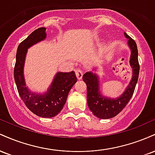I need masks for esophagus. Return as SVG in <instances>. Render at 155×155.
<instances>
[{"mask_svg": "<svg viewBox=\"0 0 155 155\" xmlns=\"http://www.w3.org/2000/svg\"><path fill=\"white\" fill-rule=\"evenodd\" d=\"M75 73H76V77H77V79L80 80L82 79V76H83V72L81 71V70H79V69H76L75 71Z\"/></svg>", "mask_w": 155, "mask_h": 155, "instance_id": "1", "label": "esophagus"}]
</instances>
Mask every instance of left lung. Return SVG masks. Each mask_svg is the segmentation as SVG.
Here are the masks:
<instances>
[{"label": "left lung", "mask_w": 155, "mask_h": 155, "mask_svg": "<svg viewBox=\"0 0 155 155\" xmlns=\"http://www.w3.org/2000/svg\"><path fill=\"white\" fill-rule=\"evenodd\" d=\"M124 36L127 39V44L130 49V65L132 68V78L123 93L116 98H111L102 95L100 90L99 76L92 71L86 72L83 75V80L87 89V104L90 111L95 117L106 120L117 116L132 97L139 74V63L138 60V49L134 40L126 33Z\"/></svg>", "instance_id": "left-lung-1"}]
</instances>
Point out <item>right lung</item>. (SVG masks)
I'll return each mask as SVG.
<instances>
[{"label": "right lung", "mask_w": 155, "mask_h": 155, "mask_svg": "<svg viewBox=\"0 0 155 155\" xmlns=\"http://www.w3.org/2000/svg\"><path fill=\"white\" fill-rule=\"evenodd\" d=\"M45 28H39L20 43L16 54L14 76L19 95L29 110L37 116L51 118L58 114L65 106L71 89L77 81L75 72H58L44 93L32 92L26 87L24 65L28 49L47 38Z\"/></svg>", "instance_id": "add662e5"}]
</instances>
